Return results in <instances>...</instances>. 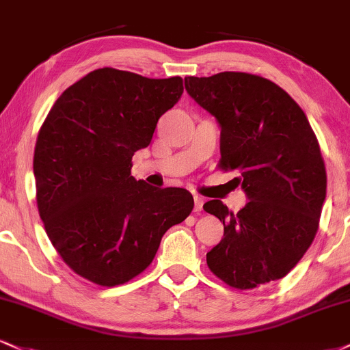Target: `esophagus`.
<instances>
[{
    "mask_svg": "<svg viewBox=\"0 0 350 350\" xmlns=\"http://www.w3.org/2000/svg\"><path fill=\"white\" fill-rule=\"evenodd\" d=\"M202 207H204V199L199 196H193V212H202Z\"/></svg>",
    "mask_w": 350,
    "mask_h": 350,
    "instance_id": "34e87169",
    "label": "esophagus"
}]
</instances>
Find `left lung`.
Segmentation results:
<instances>
[{
  "mask_svg": "<svg viewBox=\"0 0 350 350\" xmlns=\"http://www.w3.org/2000/svg\"><path fill=\"white\" fill-rule=\"evenodd\" d=\"M189 96L221 127L218 167L237 171L247 202L231 212L208 200L223 221L221 241L207 252L218 279L238 290L279 280L311 246L326 199V167L305 112L269 79L241 71L186 78Z\"/></svg>",
  "mask_w": 350,
  "mask_h": 350,
  "instance_id": "obj_1",
  "label": "left lung"
}]
</instances>
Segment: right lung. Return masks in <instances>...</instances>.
Listing matches in <instances>:
<instances>
[{"mask_svg": "<svg viewBox=\"0 0 350 350\" xmlns=\"http://www.w3.org/2000/svg\"><path fill=\"white\" fill-rule=\"evenodd\" d=\"M180 77L99 68L55 100L33 150L37 207L60 258L83 279L116 287L154 259L163 234L193 208L191 192L130 174L158 119L184 92Z\"/></svg>", "mask_w": 350, "mask_h": 350, "instance_id": "obj_1", "label": "right lung"}]
</instances>
